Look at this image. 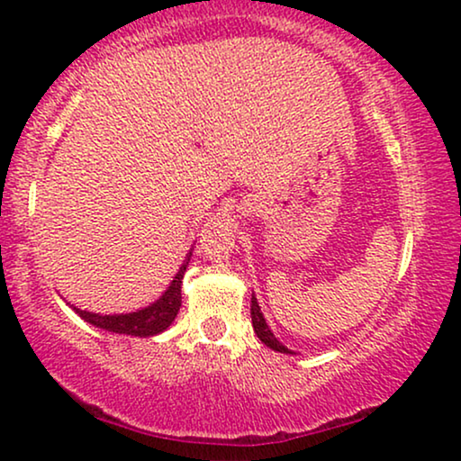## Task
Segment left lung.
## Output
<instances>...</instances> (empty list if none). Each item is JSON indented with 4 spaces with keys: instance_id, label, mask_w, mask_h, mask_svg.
Returning <instances> with one entry per match:
<instances>
[{
    "instance_id": "obj_1",
    "label": "left lung",
    "mask_w": 461,
    "mask_h": 461,
    "mask_svg": "<svg viewBox=\"0 0 461 461\" xmlns=\"http://www.w3.org/2000/svg\"><path fill=\"white\" fill-rule=\"evenodd\" d=\"M251 323H254L256 336L260 338L262 342L268 346V348H273L276 352H285V355H287L289 350L279 342V339L275 338V333L270 331V327L267 325V321H264V314L260 312V306H258V300L254 298V294H251Z\"/></svg>"
}]
</instances>
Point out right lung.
Listing matches in <instances>:
<instances>
[{"label": "right lung", "mask_w": 461, "mask_h": 461, "mask_svg": "<svg viewBox=\"0 0 461 461\" xmlns=\"http://www.w3.org/2000/svg\"><path fill=\"white\" fill-rule=\"evenodd\" d=\"M191 260V258H188ZM188 260L182 264L178 273H176L174 281L169 283L166 294L161 295L159 300L153 302V304L142 308V311L128 312V314H98V312H87L79 311V308L73 306V311L79 314L81 319L92 323L94 327H100V330L113 331V333H125V336H138V338H149L157 336V333L166 331L176 314L180 311L182 304V276H185V270L188 267Z\"/></svg>", "instance_id": "right-lung-1"}]
</instances>
